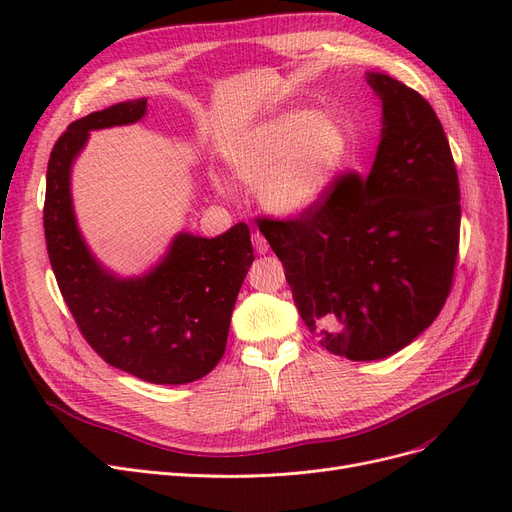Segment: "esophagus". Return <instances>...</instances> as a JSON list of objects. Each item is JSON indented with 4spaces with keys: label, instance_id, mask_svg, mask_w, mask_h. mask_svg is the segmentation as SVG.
Returning <instances> with one entry per match:
<instances>
[{
    "label": "esophagus",
    "instance_id": "esophagus-1",
    "mask_svg": "<svg viewBox=\"0 0 512 512\" xmlns=\"http://www.w3.org/2000/svg\"><path fill=\"white\" fill-rule=\"evenodd\" d=\"M252 243H254L256 254H267L269 252V243H267V239H265V235H262V232H254Z\"/></svg>",
    "mask_w": 512,
    "mask_h": 512
}]
</instances>
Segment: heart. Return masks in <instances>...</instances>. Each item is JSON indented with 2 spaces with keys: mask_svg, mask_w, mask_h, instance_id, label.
I'll return each mask as SVG.
<instances>
[{
  "mask_svg": "<svg viewBox=\"0 0 512 512\" xmlns=\"http://www.w3.org/2000/svg\"><path fill=\"white\" fill-rule=\"evenodd\" d=\"M346 151L348 136L337 117L297 106L247 130L228 149L226 162L239 181L256 185L267 209L297 215L329 192Z\"/></svg>",
  "mask_w": 512,
  "mask_h": 512,
  "instance_id": "b5f03b06",
  "label": "heart"
}]
</instances>
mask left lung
<instances>
[{
  "mask_svg": "<svg viewBox=\"0 0 512 512\" xmlns=\"http://www.w3.org/2000/svg\"><path fill=\"white\" fill-rule=\"evenodd\" d=\"M382 134L365 177H337L299 218H260L309 333L350 361L406 348L438 318L459 252V179L431 104L367 72Z\"/></svg>",
  "mask_w": 512,
  "mask_h": 512,
  "instance_id": "8db88e82",
  "label": "left lung"
}]
</instances>
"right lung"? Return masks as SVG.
I'll use <instances>...</instances> for the list:
<instances>
[{
    "mask_svg": "<svg viewBox=\"0 0 512 512\" xmlns=\"http://www.w3.org/2000/svg\"><path fill=\"white\" fill-rule=\"evenodd\" d=\"M147 100H128L70 123L46 168L44 237L57 286L79 331L102 359L153 384L207 376L226 350L232 307L254 262L250 228L215 239L179 232L156 267L119 277L102 267L74 218L70 173L89 132L128 126Z\"/></svg>",
    "mask_w": 512,
    "mask_h": 512,
    "instance_id": "add662e5",
    "label": "right lung"
}]
</instances>
